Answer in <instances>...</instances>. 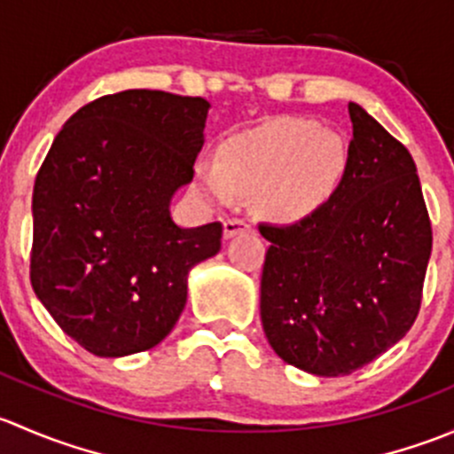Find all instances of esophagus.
Wrapping results in <instances>:
<instances>
[{
	"label": "esophagus",
	"instance_id": "esophagus-1",
	"mask_svg": "<svg viewBox=\"0 0 454 454\" xmlns=\"http://www.w3.org/2000/svg\"><path fill=\"white\" fill-rule=\"evenodd\" d=\"M248 231H250V223L244 222V219H226V222H223V239H232V237Z\"/></svg>",
	"mask_w": 454,
	"mask_h": 454
}]
</instances>
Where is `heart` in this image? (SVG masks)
Returning a JSON list of instances; mask_svg holds the SVG:
<instances>
[{"label":"heart","instance_id":"obj_1","mask_svg":"<svg viewBox=\"0 0 454 454\" xmlns=\"http://www.w3.org/2000/svg\"><path fill=\"white\" fill-rule=\"evenodd\" d=\"M347 171L340 136L316 122L286 118L231 136L219 160H200L195 182L208 200L228 204L254 191V206L274 222H299L323 208Z\"/></svg>","mask_w":454,"mask_h":454}]
</instances>
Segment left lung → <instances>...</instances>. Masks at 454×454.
Wrapping results in <instances>:
<instances>
[{
  "instance_id": "obj_1",
  "label": "left lung",
  "mask_w": 454,
  "mask_h": 454,
  "mask_svg": "<svg viewBox=\"0 0 454 454\" xmlns=\"http://www.w3.org/2000/svg\"><path fill=\"white\" fill-rule=\"evenodd\" d=\"M333 198L292 226H261V323L292 367L338 378L364 367L415 323L433 248L418 168L360 105Z\"/></svg>"
}]
</instances>
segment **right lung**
<instances>
[{"instance_id":"add662e5","label":"right lung","mask_w":454,"mask_h":454,"mask_svg":"<svg viewBox=\"0 0 454 454\" xmlns=\"http://www.w3.org/2000/svg\"><path fill=\"white\" fill-rule=\"evenodd\" d=\"M210 103L127 90L81 107L32 193L30 281L59 327L100 358L162 342L189 272L222 248V223L182 228L171 200L193 180Z\"/></svg>"}]
</instances>
